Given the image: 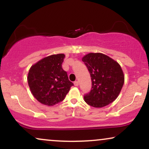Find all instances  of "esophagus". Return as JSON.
Wrapping results in <instances>:
<instances>
[{
	"mask_svg": "<svg viewBox=\"0 0 149 149\" xmlns=\"http://www.w3.org/2000/svg\"><path fill=\"white\" fill-rule=\"evenodd\" d=\"M74 85L75 86H78V81H77V80H76V81L74 82Z\"/></svg>",
	"mask_w": 149,
	"mask_h": 149,
	"instance_id": "esophagus-1",
	"label": "esophagus"
}]
</instances>
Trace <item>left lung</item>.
I'll return each mask as SVG.
<instances>
[{
  "mask_svg": "<svg viewBox=\"0 0 149 149\" xmlns=\"http://www.w3.org/2000/svg\"><path fill=\"white\" fill-rule=\"evenodd\" d=\"M82 61L92 80L91 90L84 95L85 102L95 108L112 103L124 84V74L118 63L102 53H90Z\"/></svg>",
  "mask_w": 149,
  "mask_h": 149,
  "instance_id": "left-lung-1",
  "label": "left lung"
}]
</instances>
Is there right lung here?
Instances as JSON below:
<instances>
[{
    "instance_id": "obj_1",
    "label": "right lung",
    "mask_w": 149,
    "mask_h": 149,
    "mask_svg": "<svg viewBox=\"0 0 149 149\" xmlns=\"http://www.w3.org/2000/svg\"><path fill=\"white\" fill-rule=\"evenodd\" d=\"M64 57V54H53L31 67L29 86L33 97L42 104L53 106L62 102L73 85L62 69Z\"/></svg>"
}]
</instances>
